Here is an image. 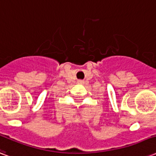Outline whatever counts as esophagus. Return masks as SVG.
I'll list each match as a JSON object with an SVG mask.
<instances>
[{
  "mask_svg": "<svg viewBox=\"0 0 156 156\" xmlns=\"http://www.w3.org/2000/svg\"><path fill=\"white\" fill-rule=\"evenodd\" d=\"M79 83H83V81H79Z\"/></svg>",
  "mask_w": 156,
  "mask_h": 156,
  "instance_id": "esophagus-1",
  "label": "esophagus"
}]
</instances>
